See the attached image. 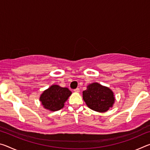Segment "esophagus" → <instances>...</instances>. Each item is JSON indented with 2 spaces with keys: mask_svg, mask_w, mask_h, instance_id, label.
Segmentation results:
<instances>
[{
  "mask_svg": "<svg viewBox=\"0 0 150 150\" xmlns=\"http://www.w3.org/2000/svg\"><path fill=\"white\" fill-rule=\"evenodd\" d=\"M79 91H80V90H79V88H76V89H75L74 90V92L75 93H79Z\"/></svg>",
  "mask_w": 150,
  "mask_h": 150,
  "instance_id": "34e87169",
  "label": "esophagus"
}]
</instances>
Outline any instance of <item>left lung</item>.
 <instances>
[{
  "instance_id": "obj_1",
  "label": "left lung",
  "mask_w": 150,
  "mask_h": 150,
  "mask_svg": "<svg viewBox=\"0 0 150 150\" xmlns=\"http://www.w3.org/2000/svg\"><path fill=\"white\" fill-rule=\"evenodd\" d=\"M83 98L91 110L98 112H105L113 106L115 95L110 88L98 83L88 85L87 89L83 91Z\"/></svg>"
}]
</instances>
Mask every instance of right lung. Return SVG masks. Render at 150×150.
<instances>
[{"label": "right lung", "mask_w": 150, "mask_h": 150, "mask_svg": "<svg viewBox=\"0 0 150 150\" xmlns=\"http://www.w3.org/2000/svg\"><path fill=\"white\" fill-rule=\"evenodd\" d=\"M71 91L67 87H62L58 85H52L45 89L40 96V101L43 107L50 111H57L63 108Z\"/></svg>", "instance_id": "1"}]
</instances>
